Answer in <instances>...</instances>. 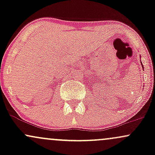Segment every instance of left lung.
<instances>
[{"label": "left lung", "instance_id": "1", "mask_svg": "<svg viewBox=\"0 0 155 155\" xmlns=\"http://www.w3.org/2000/svg\"><path fill=\"white\" fill-rule=\"evenodd\" d=\"M140 63H141V65H142V68H143V64H142V63H141V62H140Z\"/></svg>", "mask_w": 155, "mask_h": 155}]
</instances>
